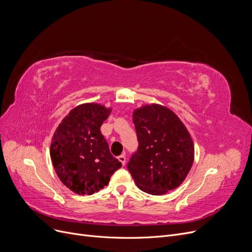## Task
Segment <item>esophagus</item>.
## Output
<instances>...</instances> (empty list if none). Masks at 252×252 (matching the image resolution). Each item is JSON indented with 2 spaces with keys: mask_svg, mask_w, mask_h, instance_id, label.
Segmentation results:
<instances>
[{
  "mask_svg": "<svg viewBox=\"0 0 252 252\" xmlns=\"http://www.w3.org/2000/svg\"><path fill=\"white\" fill-rule=\"evenodd\" d=\"M118 160L122 163V165L124 166L125 165V163H126V157H125V155H120L119 157H118Z\"/></svg>",
  "mask_w": 252,
  "mask_h": 252,
  "instance_id": "1",
  "label": "esophagus"
}]
</instances>
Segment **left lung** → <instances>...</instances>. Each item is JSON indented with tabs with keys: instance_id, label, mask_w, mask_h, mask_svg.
I'll return each instance as SVG.
<instances>
[{
	"instance_id": "1",
	"label": "left lung",
	"mask_w": 252,
	"mask_h": 252,
	"mask_svg": "<svg viewBox=\"0 0 252 252\" xmlns=\"http://www.w3.org/2000/svg\"><path fill=\"white\" fill-rule=\"evenodd\" d=\"M138 149L127 168L145 193L160 196L181 186L194 162V142L168 107L147 104L134 110Z\"/></svg>"
}]
</instances>
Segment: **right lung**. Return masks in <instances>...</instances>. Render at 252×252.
I'll list each match as a JSON object with an SVG mask.
<instances>
[{"label":"right lung","mask_w":252,"mask_h":252,"mask_svg":"<svg viewBox=\"0 0 252 252\" xmlns=\"http://www.w3.org/2000/svg\"><path fill=\"white\" fill-rule=\"evenodd\" d=\"M111 107L83 103L71 110L52 137L50 156L61 182L79 195H92L107 186L122 166L100 132Z\"/></svg>","instance_id":"add662e5"}]
</instances>
